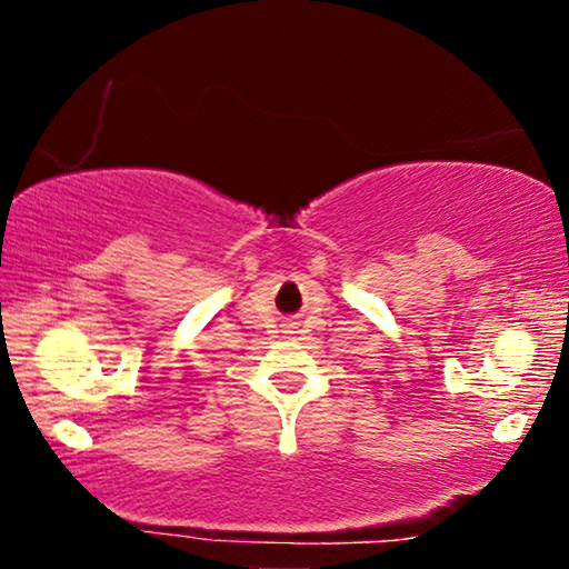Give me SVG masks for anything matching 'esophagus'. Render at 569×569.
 <instances>
[{
    "instance_id": "esophagus-1",
    "label": "esophagus",
    "mask_w": 569,
    "mask_h": 569,
    "mask_svg": "<svg viewBox=\"0 0 569 569\" xmlns=\"http://www.w3.org/2000/svg\"><path fill=\"white\" fill-rule=\"evenodd\" d=\"M287 333H295V330H287Z\"/></svg>"
}]
</instances>
